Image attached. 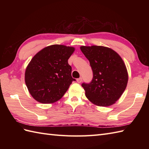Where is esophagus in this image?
Here are the masks:
<instances>
[{"label": "esophagus", "mask_w": 149, "mask_h": 149, "mask_svg": "<svg viewBox=\"0 0 149 149\" xmlns=\"http://www.w3.org/2000/svg\"><path fill=\"white\" fill-rule=\"evenodd\" d=\"M77 82L78 83H81V82H82V78H81V77H80V78L77 79Z\"/></svg>", "instance_id": "34e87169"}]
</instances>
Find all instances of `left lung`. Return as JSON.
I'll return each instance as SVG.
<instances>
[{
  "instance_id": "1",
  "label": "left lung",
  "mask_w": 149,
  "mask_h": 149,
  "mask_svg": "<svg viewBox=\"0 0 149 149\" xmlns=\"http://www.w3.org/2000/svg\"><path fill=\"white\" fill-rule=\"evenodd\" d=\"M82 52L89 60L93 79L83 83L85 95L98 106H111L125 91L128 73L123 59L115 50L104 46H81Z\"/></svg>"
}]
</instances>
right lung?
Here are the masks:
<instances>
[{
	"mask_svg": "<svg viewBox=\"0 0 149 149\" xmlns=\"http://www.w3.org/2000/svg\"><path fill=\"white\" fill-rule=\"evenodd\" d=\"M74 51L73 47L52 45L41 50L31 60L25 72V82L31 96L38 102H57L75 81L68 63Z\"/></svg>",
	"mask_w": 149,
	"mask_h": 149,
	"instance_id": "add662e5",
	"label": "right lung"
}]
</instances>
